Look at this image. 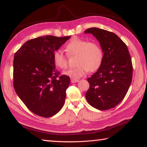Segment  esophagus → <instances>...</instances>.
Returning a JSON list of instances; mask_svg holds the SVG:
<instances>
[{
  "label": "esophagus",
  "instance_id": "1",
  "mask_svg": "<svg viewBox=\"0 0 147 147\" xmlns=\"http://www.w3.org/2000/svg\"><path fill=\"white\" fill-rule=\"evenodd\" d=\"M79 80H75V79H73V78H71V83H76V82H78Z\"/></svg>",
  "mask_w": 147,
  "mask_h": 147
}]
</instances>
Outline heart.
<instances>
[{
    "label": "heart",
    "mask_w": 147,
    "mask_h": 147,
    "mask_svg": "<svg viewBox=\"0 0 147 147\" xmlns=\"http://www.w3.org/2000/svg\"><path fill=\"white\" fill-rule=\"evenodd\" d=\"M65 51L69 56L76 55L77 66L69 69L65 72L66 75L71 78L78 80L89 72H94L100 67L103 59V53L98 44L89 42L85 39L74 38L66 45ZM55 65L60 69L67 68V56L61 51H56L53 54Z\"/></svg>",
    "instance_id": "1"
}]
</instances>
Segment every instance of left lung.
<instances>
[{"mask_svg": "<svg viewBox=\"0 0 147 147\" xmlns=\"http://www.w3.org/2000/svg\"><path fill=\"white\" fill-rule=\"evenodd\" d=\"M91 34L100 43L104 53L98 71L88 79L89 88L86 94L88 103L94 108L107 110L123 100L132 79V63L126 44L113 32L90 28Z\"/></svg>", "mask_w": 147, "mask_h": 147, "instance_id": "obj_1", "label": "left lung"}]
</instances>
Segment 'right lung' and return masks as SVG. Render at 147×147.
Wrapping results in <instances>:
<instances>
[{
	"mask_svg": "<svg viewBox=\"0 0 147 147\" xmlns=\"http://www.w3.org/2000/svg\"><path fill=\"white\" fill-rule=\"evenodd\" d=\"M70 38L45 36L32 39L14 55L15 91L27 108L39 116H53L65 103L70 78L60 75L53 54Z\"/></svg>",
	"mask_w": 147,
	"mask_h": 147,
	"instance_id": "obj_1",
	"label": "right lung"
}]
</instances>
